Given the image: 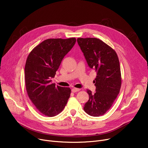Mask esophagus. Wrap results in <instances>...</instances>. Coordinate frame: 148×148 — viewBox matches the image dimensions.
<instances>
[{"label": "esophagus", "mask_w": 148, "mask_h": 148, "mask_svg": "<svg viewBox=\"0 0 148 148\" xmlns=\"http://www.w3.org/2000/svg\"><path fill=\"white\" fill-rule=\"evenodd\" d=\"M80 90V89H78V88H73L72 90H71V91H72L73 92H77L79 91Z\"/></svg>", "instance_id": "1"}]
</instances>
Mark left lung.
<instances>
[{"label": "left lung", "mask_w": 148, "mask_h": 148, "mask_svg": "<svg viewBox=\"0 0 148 148\" xmlns=\"http://www.w3.org/2000/svg\"><path fill=\"white\" fill-rule=\"evenodd\" d=\"M88 66L94 69L97 77L94 83L96 92L87 90L89 99L83 109L90 116L104 114L112 107L121 86L119 61L115 51L101 40L95 38H77Z\"/></svg>", "instance_id": "8db88e82"}]
</instances>
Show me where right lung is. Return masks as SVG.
<instances>
[{
	"instance_id": "right-lung-1",
	"label": "right lung",
	"mask_w": 148,
	"mask_h": 148,
	"mask_svg": "<svg viewBox=\"0 0 148 148\" xmlns=\"http://www.w3.org/2000/svg\"><path fill=\"white\" fill-rule=\"evenodd\" d=\"M76 39H48L31 51L25 68L27 95L37 110L48 117L60 113L71 94L69 88L51 83L62 59L71 50Z\"/></svg>"
}]
</instances>
